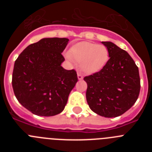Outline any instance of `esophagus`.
<instances>
[{"instance_id":"obj_1","label":"esophagus","mask_w":152,"mask_h":152,"mask_svg":"<svg viewBox=\"0 0 152 152\" xmlns=\"http://www.w3.org/2000/svg\"><path fill=\"white\" fill-rule=\"evenodd\" d=\"M77 78H78V80H82V79L84 78L83 75L80 73V72H77Z\"/></svg>"}]
</instances>
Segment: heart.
<instances>
[{
  "label": "heart",
  "mask_w": 152,
  "mask_h": 152,
  "mask_svg": "<svg viewBox=\"0 0 152 152\" xmlns=\"http://www.w3.org/2000/svg\"><path fill=\"white\" fill-rule=\"evenodd\" d=\"M66 58L70 61L81 63V68L87 73H94L101 70L109 59V52L103 45L82 42L74 45Z\"/></svg>",
  "instance_id": "heart-1"
}]
</instances>
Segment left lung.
Segmentation results:
<instances>
[{
	"label": "left lung",
	"instance_id": "1",
	"mask_svg": "<svg viewBox=\"0 0 152 152\" xmlns=\"http://www.w3.org/2000/svg\"><path fill=\"white\" fill-rule=\"evenodd\" d=\"M110 59L100 72L86 76V98L91 110L104 117L121 116L136 102L140 92L139 68L127 52L102 42Z\"/></svg>",
	"mask_w": 152,
	"mask_h": 152
}]
</instances>
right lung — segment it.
<instances>
[{"label": "right lung", "mask_w": 152, "mask_h": 152, "mask_svg": "<svg viewBox=\"0 0 152 152\" xmlns=\"http://www.w3.org/2000/svg\"><path fill=\"white\" fill-rule=\"evenodd\" d=\"M69 39L44 38L28 45L14 63L12 86L17 100L35 115L52 116L63 111L77 81L75 70L61 66Z\"/></svg>", "instance_id": "add662e5"}]
</instances>
